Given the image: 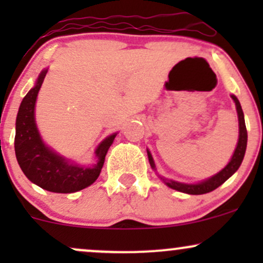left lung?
Returning <instances> with one entry per match:
<instances>
[{
	"label": "left lung",
	"instance_id": "left-lung-1",
	"mask_svg": "<svg viewBox=\"0 0 263 263\" xmlns=\"http://www.w3.org/2000/svg\"><path fill=\"white\" fill-rule=\"evenodd\" d=\"M231 99L234 100L235 106H236V111H237L238 141L230 162H229L221 171L218 172V173L214 174V176H211L210 178H206V179L201 180V182L182 183V182H177V180L168 179V178L159 176V174L157 173L156 163L153 161V157L151 155V152H148V149H147V155H148V161H149L151 167H152L153 171H156V173L158 174L159 179H161L165 185L170 186V188L174 190H178V192L185 193V194L200 195V194H205V193H210L213 192V190H215L216 188H219L222 183H225L226 180H228L229 178H230L232 174L238 170V167H240L241 163H242L243 157H245L246 146H247V131H246V125H245V117H243V112H242V108H241L240 101H238V99L235 95H231Z\"/></svg>",
	"mask_w": 263,
	"mask_h": 263
}]
</instances>
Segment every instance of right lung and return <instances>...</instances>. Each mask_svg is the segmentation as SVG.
<instances>
[{
    "label": "right lung",
    "mask_w": 263,
    "mask_h": 263,
    "mask_svg": "<svg viewBox=\"0 0 263 263\" xmlns=\"http://www.w3.org/2000/svg\"><path fill=\"white\" fill-rule=\"evenodd\" d=\"M48 69L41 71L34 86L20 105L16 119L14 151L17 162L25 176L53 193H75L91 185L100 176L105 157L117 132L107 136L95 149L96 163L91 167L80 165L50 148L42 140L35 123V102Z\"/></svg>",
    "instance_id": "add662e5"
}]
</instances>
